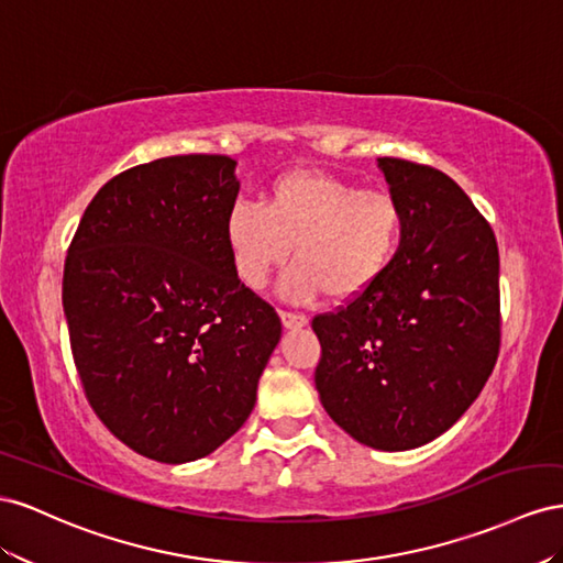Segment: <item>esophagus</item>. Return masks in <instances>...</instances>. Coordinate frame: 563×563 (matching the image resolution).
I'll use <instances>...</instances> for the list:
<instances>
[{
  "mask_svg": "<svg viewBox=\"0 0 563 563\" xmlns=\"http://www.w3.org/2000/svg\"><path fill=\"white\" fill-rule=\"evenodd\" d=\"M280 320H283V325H285L287 330H297V328H303V325L309 323L307 316L292 313V311H280Z\"/></svg>",
  "mask_w": 563,
  "mask_h": 563,
  "instance_id": "esophagus-1",
  "label": "esophagus"
}]
</instances>
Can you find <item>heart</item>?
<instances>
[{"instance_id": "1", "label": "heart", "mask_w": 563, "mask_h": 563, "mask_svg": "<svg viewBox=\"0 0 563 563\" xmlns=\"http://www.w3.org/2000/svg\"><path fill=\"white\" fill-rule=\"evenodd\" d=\"M404 231V205L389 190L318 169L280 174L262 205L240 200L223 219L233 273L250 290H264L292 245L283 295L297 301L325 292L346 303L371 292L391 268Z\"/></svg>"}]
</instances>
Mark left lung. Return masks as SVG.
Segmentation results:
<instances>
[{"instance_id": "left-lung-1", "label": "left lung", "mask_w": 563, "mask_h": 563, "mask_svg": "<svg viewBox=\"0 0 563 563\" xmlns=\"http://www.w3.org/2000/svg\"><path fill=\"white\" fill-rule=\"evenodd\" d=\"M406 212L404 243L371 292L313 318L316 389L332 420L377 451L451 429L500 353V254L451 176L377 157Z\"/></svg>"}]
</instances>
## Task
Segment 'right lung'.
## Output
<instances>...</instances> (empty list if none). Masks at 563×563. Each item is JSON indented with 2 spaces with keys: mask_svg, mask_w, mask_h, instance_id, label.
Masks as SVG:
<instances>
[{
  "mask_svg": "<svg viewBox=\"0 0 563 563\" xmlns=\"http://www.w3.org/2000/svg\"><path fill=\"white\" fill-rule=\"evenodd\" d=\"M233 169L227 155H172L112 176L63 268L89 406L157 462L198 460L229 441L280 340L276 309L238 280L223 240Z\"/></svg>",
  "mask_w": 563,
  "mask_h": 563,
  "instance_id": "right-lung-1",
  "label": "right lung"
}]
</instances>
